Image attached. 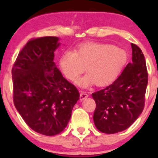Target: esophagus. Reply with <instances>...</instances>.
<instances>
[{
    "label": "esophagus",
    "instance_id": "34e87169",
    "mask_svg": "<svg viewBox=\"0 0 158 158\" xmlns=\"http://www.w3.org/2000/svg\"><path fill=\"white\" fill-rule=\"evenodd\" d=\"M89 96V94L87 93V92H80V96H79V98H80V100H83L85 99V98H86L87 97Z\"/></svg>",
    "mask_w": 158,
    "mask_h": 158
}]
</instances>
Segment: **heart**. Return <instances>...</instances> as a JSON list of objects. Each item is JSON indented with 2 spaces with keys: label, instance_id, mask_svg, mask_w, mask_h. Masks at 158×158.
<instances>
[{
  "label": "heart",
  "instance_id": "b5f03b06",
  "mask_svg": "<svg viewBox=\"0 0 158 158\" xmlns=\"http://www.w3.org/2000/svg\"><path fill=\"white\" fill-rule=\"evenodd\" d=\"M127 60L124 49L109 44L89 43L81 45L75 52H65L60 57V66L66 77L73 82L86 67L89 74L77 82L80 86L88 87L94 83L105 86L117 79Z\"/></svg>",
  "mask_w": 158,
  "mask_h": 158
}]
</instances>
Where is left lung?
<instances>
[{
	"label": "left lung",
	"mask_w": 158,
	"mask_h": 158,
	"mask_svg": "<svg viewBox=\"0 0 158 158\" xmlns=\"http://www.w3.org/2000/svg\"><path fill=\"white\" fill-rule=\"evenodd\" d=\"M131 45V63L111 85L92 94L96 104L94 123L102 133L114 134L129 128L144 108L148 81L145 59L138 46Z\"/></svg>",
	"instance_id": "obj_1"
}]
</instances>
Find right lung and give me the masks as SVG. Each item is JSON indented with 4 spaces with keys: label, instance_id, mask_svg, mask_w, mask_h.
<instances>
[{
    "label": "right lung",
    "instance_id": "add662e5",
    "mask_svg": "<svg viewBox=\"0 0 158 158\" xmlns=\"http://www.w3.org/2000/svg\"><path fill=\"white\" fill-rule=\"evenodd\" d=\"M59 38L30 40L12 68L14 106L30 128L47 136L61 133L71 118L79 92L56 66Z\"/></svg>",
    "mask_w": 158,
    "mask_h": 158
}]
</instances>
